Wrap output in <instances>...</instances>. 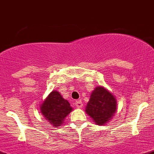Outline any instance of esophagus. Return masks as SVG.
<instances>
[{"label":"esophagus","instance_id":"34e87169","mask_svg":"<svg viewBox=\"0 0 154 154\" xmlns=\"http://www.w3.org/2000/svg\"><path fill=\"white\" fill-rule=\"evenodd\" d=\"M75 106H77V108H82V106H83V103H82L81 100H77V101L75 102Z\"/></svg>","mask_w":154,"mask_h":154}]
</instances>
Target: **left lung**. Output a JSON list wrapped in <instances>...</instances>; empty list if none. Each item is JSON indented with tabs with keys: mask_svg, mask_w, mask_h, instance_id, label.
Here are the masks:
<instances>
[{
	"mask_svg": "<svg viewBox=\"0 0 154 154\" xmlns=\"http://www.w3.org/2000/svg\"><path fill=\"white\" fill-rule=\"evenodd\" d=\"M116 100L112 93L103 87H97L92 92L85 112L93 122L104 125L109 122L116 112Z\"/></svg>",
	"mask_w": 154,
	"mask_h": 154,
	"instance_id": "left-lung-1",
	"label": "left lung"
}]
</instances>
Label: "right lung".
<instances>
[{"mask_svg":"<svg viewBox=\"0 0 154 154\" xmlns=\"http://www.w3.org/2000/svg\"><path fill=\"white\" fill-rule=\"evenodd\" d=\"M72 109L68 101L64 100L57 90L50 93L40 106L42 116L54 127L61 125Z\"/></svg>","mask_w":154,"mask_h":154,"instance_id":"1","label":"right lung"}]
</instances>
